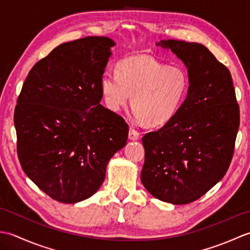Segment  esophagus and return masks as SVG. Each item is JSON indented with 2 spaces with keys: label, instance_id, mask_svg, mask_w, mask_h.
Masks as SVG:
<instances>
[{
  "label": "esophagus",
  "instance_id": "esophagus-1",
  "mask_svg": "<svg viewBox=\"0 0 250 250\" xmlns=\"http://www.w3.org/2000/svg\"><path fill=\"white\" fill-rule=\"evenodd\" d=\"M140 139H141L140 132H137L133 128H130V130H129V140H131V141H137V140H140Z\"/></svg>",
  "mask_w": 250,
  "mask_h": 250
}]
</instances>
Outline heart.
Instances as JSON below:
<instances>
[{"instance_id": "heart-1", "label": "heart", "mask_w": 250, "mask_h": 250, "mask_svg": "<svg viewBox=\"0 0 250 250\" xmlns=\"http://www.w3.org/2000/svg\"><path fill=\"white\" fill-rule=\"evenodd\" d=\"M189 78L182 67L167 66L149 56H132L117 64V72L106 71L101 90L107 107L120 110L129 102L139 121L163 125L177 114L187 97Z\"/></svg>"}]
</instances>
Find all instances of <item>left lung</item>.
Instances as JSON below:
<instances>
[{
    "mask_svg": "<svg viewBox=\"0 0 250 250\" xmlns=\"http://www.w3.org/2000/svg\"><path fill=\"white\" fill-rule=\"evenodd\" d=\"M187 67V98L174 118L143 137L146 190L183 205L200 199L225 176L240 126V108L229 70L205 46L184 41L156 43Z\"/></svg>",
    "mask_w": 250,
    "mask_h": 250,
    "instance_id": "obj_1",
    "label": "left lung"
}]
</instances>
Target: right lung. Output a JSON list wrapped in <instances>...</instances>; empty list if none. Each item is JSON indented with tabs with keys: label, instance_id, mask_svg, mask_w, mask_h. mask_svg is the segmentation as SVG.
<instances>
[{
	"label": "right lung",
	"instance_id": "obj_1",
	"mask_svg": "<svg viewBox=\"0 0 250 250\" xmlns=\"http://www.w3.org/2000/svg\"><path fill=\"white\" fill-rule=\"evenodd\" d=\"M115 45L105 36L59 45L32 67L18 97L14 122L21 167L58 202L92 196L110 158L126 144L128 125L100 104L101 78Z\"/></svg>",
	"mask_w": 250,
	"mask_h": 250
}]
</instances>
